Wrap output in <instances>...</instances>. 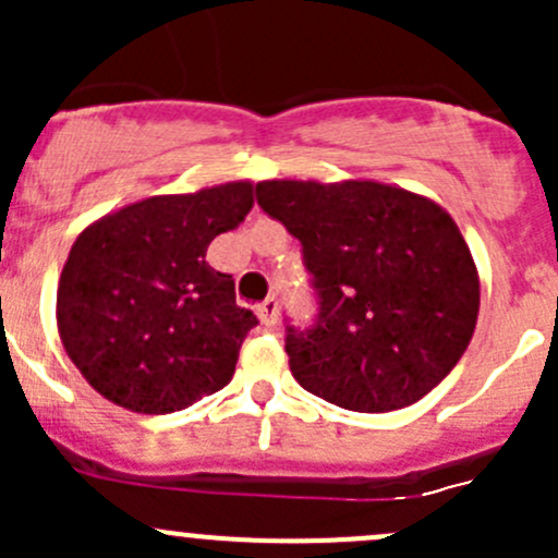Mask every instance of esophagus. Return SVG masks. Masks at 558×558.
<instances>
[{
    "instance_id": "1",
    "label": "esophagus",
    "mask_w": 558,
    "mask_h": 558,
    "mask_svg": "<svg viewBox=\"0 0 558 558\" xmlns=\"http://www.w3.org/2000/svg\"><path fill=\"white\" fill-rule=\"evenodd\" d=\"M256 315L264 326H275V320H278V300H275V296H267V300L256 307Z\"/></svg>"
}]
</instances>
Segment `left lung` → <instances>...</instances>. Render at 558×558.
I'll list each match as a JSON object with an SVG mask.
<instances>
[{"mask_svg": "<svg viewBox=\"0 0 558 558\" xmlns=\"http://www.w3.org/2000/svg\"><path fill=\"white\" fill-rule=\"evenodd\" d=\"M256 199L302 243L313 329H289L302 388L356 413L408 408L464 356L481 278L448 210L378 180H262Z\"/></svg>", "mask_w": 558, "mask_h": 558, "instance_id": "obj_1", "label": "left lung"}]
</instances>
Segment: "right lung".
<instances>
[{
	"label": "right lung",
	"mask_w": 558,
	"mask_h": 558,
	"mask_svg": "<svg viewBox=\"0 0 558 558\" xmlns=\"http://www.w3.org/2000/svg\"><path fill=\"white\" fill-rule=\"evenodd\" d=\"M253 207L251 180L159 194L88 223L70 247L56 324L94 391L118 408L165 415L221 391L258 324L207 245Z\"/></svg>",
	"instance_id": "add662e5"
}]
</instances>
